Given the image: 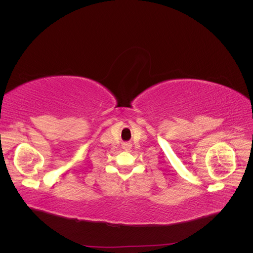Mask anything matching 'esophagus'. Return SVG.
Masks as SVG:
<instances>
[{
    "label": "esophagus",
    "mask_w": 253,
    "mask_h": 253,
    "mask_svg": "<svg viewBox=\"0 0 253 253\" xmlns=\"http://www.w3.org/2000/svg\"><path fill=\"white\" fill-rule=\"evenodd\" d=\"M131 147H132V145L129 143H125L124 144V149H126V150H129V149H131Z\"/></svg>",
    "instance_id": "obj_1"
}]
</instances>
